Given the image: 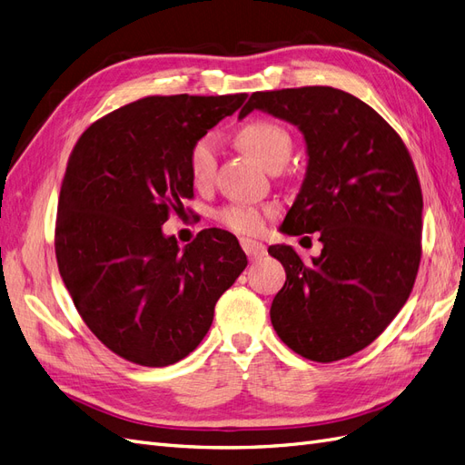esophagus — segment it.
I'll list each match as a JSON object with an SVG mask.
<instances>
[{
  "instance_id": "1",
  "label": "esophagus",
  "mask_w": 465,
  "mask_h": 465,
  "mask_svg": "<svg viewBox=\"0 0 465 465\" xmlns=\"http://www.w3.org/2000/svg\"><path fill=\"white\" fill-rule=\"evenodd\" d=\"M241 246L250 260H258L265 256V246L258 241H252V238H241Z\"/></svg>"
}]
</instances>
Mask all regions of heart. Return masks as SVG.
Returning a JSON list of instances; mask_svg holds the SVG:
<instances>
[{
	"label": "heart",
	"mask_w": 465,
	"mask_h": 465,
	"mask_svg": "<svg viewBox=\"0 0 465 465\" xmlns=\"http://www.w3.org/2000/svg\"><path fill=\"white\" fill-rule=\"evenodd\" d=\"M241 142L256 154L265 164L273 166L277 163H287L292 139L291 134L272 120H250L238 132ZM219 163V137L215 134H205L195 139L188 154L190 178L198 188H205L213 182ZM275 205L272 203H244L232 202L215 211V219L234 232L256 234L265 227V221L275 215Z\"/></svg>",
	"instance_id": "heart-1"
}]
</instances>
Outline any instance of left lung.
<instances>
[{"label": "left lung", "instance_id": "obj_1", "mask_svg": "<svg viewBox=\"0 0 465 465\" xmlns=\"http://www.w3.org/2000/svg\"><path fill=\"white\" fill-rule=\"evenodd\" d=\"M256 108L297 125L306 142V178L281 231H318L323 244L311 263L291 246L267 248L287 273L272 323L304 359L351 357L390 326L415 285L423 193L411 154L374 108L340 89L258 91L238 118Z\"/></svg>", "mask_w": 465, "mask_h": 465}]
</instances>
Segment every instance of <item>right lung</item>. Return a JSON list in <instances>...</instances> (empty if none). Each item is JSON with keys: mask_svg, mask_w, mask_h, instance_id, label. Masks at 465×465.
Returning a JSON list of instances; mask_svg holds the SVG:
<instances>
[{"mask_svg": "<svg viewBox=\"0 0 465 465\" xmlns=\"http://www.w3.org/2000/svg\"><path fill=\"white\" fill-rule=\"evenodd\" d=\"M246 96L139 98L93 122L69 154L54 234L58 270L87 328L125 361L168 367L188 357L244 272L231 232L202 231L180 250L161 224L193 198V142Z\"/></svg>", "mask_w": 465, "mask_h": 465, "instance_id": "add662e5", "label": "right lung"}]
</instances>
